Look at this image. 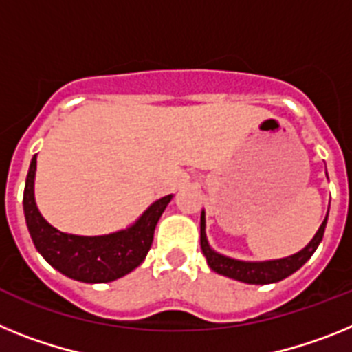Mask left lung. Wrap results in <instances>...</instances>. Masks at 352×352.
<instances>
[{"mask_svg": "<svg viewBox=\"0 0 352 352\" xmlns=\"http://www.w3.org/2000/svg\"><path fill=\"white\" fill-rule=\"evenodd\" d=\"M328 223V216L324 218L322 225L319 227L317 234L314 235V239L305 246L301 252L294 253V255L285 256V258H276V261H265V262H244V261H235L230 256H225L221 253L214 252L207 243L206 235V212L201 210L200 218V246L201 252L206 255L207 264L212 271L223 274V276L234 278L244 283H252V285H265V283H274L280 282L283 278L290 276L296 273L305 262L314 255L317 246L322 241L324 228Z\"/></svg>", "mask_w": 352, "mask_h": 352, "instance_id": "obj_1", "label": "left lung"}]
</instances>
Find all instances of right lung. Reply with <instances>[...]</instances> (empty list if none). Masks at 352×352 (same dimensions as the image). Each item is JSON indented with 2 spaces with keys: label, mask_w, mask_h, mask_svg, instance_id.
<instances>
[{
  "label": "right lung",
  "mask_w": 352,
  "mask_h": 352,
  "mask_svg": "<svg viewBox=\"0 0 352 352\" xmlns=\"http://www.w3.org/2000/svg\"><path fill=\"white\" fill-rule=\"evenodd\" d=\"M36 155L30 163L24 186V218L36 252L65 276L85 283H106L125 276L145 261L154 241V230L172 195L159 198L125 230L108 235H74L51 227L35 204Z\"/></svg>",
  "instance_id": "right-lung-1"
}]
</instances>
